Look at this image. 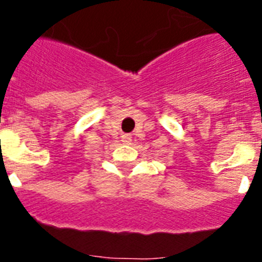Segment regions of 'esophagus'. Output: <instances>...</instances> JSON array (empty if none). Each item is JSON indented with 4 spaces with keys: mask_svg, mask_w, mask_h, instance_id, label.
<instances>
[{
    "mask_svg": "<svg viewBox=\"0 0 262 262\" xmlns=\"http://www.w3.org/2000/svg\"><path fill=\"white\" fill-rule=\"evenodd\" d=\"M122 141L123 143H130L132 141L130 135H122Z\"/></svg>",
    "mask_w": 262,
    "mask_h": 262,
    "instance_id": "34e87169",
    "label": "esophagus"
}]
</instances>
